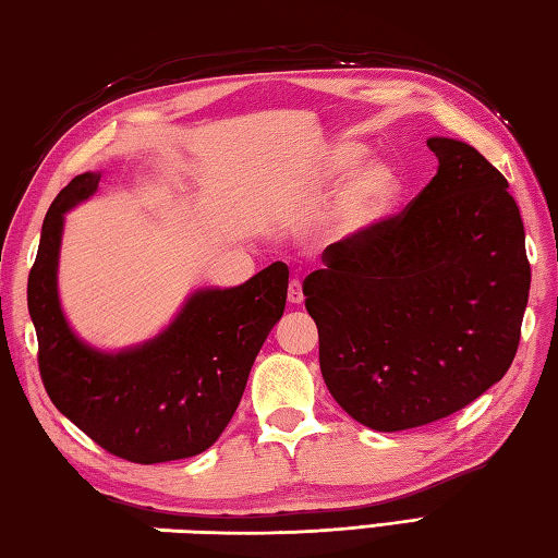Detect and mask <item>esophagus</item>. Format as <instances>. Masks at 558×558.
Wrapping results in <instances>:
<instances>
[{"label": "esophagus", "instance_id": "34e87169", "mask_svg": "<svg viewBox=\"0 0 558 558\" xmlns=\"http://www.w3.org/2000/svg\"><path fill=\"white\" fill-rule=\"evenodd\" d=\"M289 303H293V306H301L303 303V289L299 279H291L289 283Z\"/></svg>", "mask_w": 558, "mask_h": 558}]
</instances>
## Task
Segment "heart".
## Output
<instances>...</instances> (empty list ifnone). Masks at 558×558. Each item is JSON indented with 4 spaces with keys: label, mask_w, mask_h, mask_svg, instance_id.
I'll list each match as a JSON object with an SVG mask.
<instances>
[{
    "label": "heart",
    "mask_w": 558,
    "mask_h": 558,
    "mask_svg": "<svg viewBox=\"0 0 558 558\" xmlns=\"http://www.w3.org/2000/svg\"><path fill=\"white\" fill-rule=\"evenodd\" d=\"M366 157V145L342 141L332 145L315 167L313 182L320 192H330L344 182L325 218V235L338 243L369 233L391 216L403 196V177L398 167L386 160L364 165Z\"/></svg>",
    "instance_id": "obj_1"
}]
</instances>
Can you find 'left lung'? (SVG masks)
Here are the masks:
<instances>
[{
    "label": "left lung",
    "instance_id": "obj_1",
    "mask_svg": "<svg viewBox=\"0 0 558 558\" xmlns=\"http://www.w3.org/2000/svg\"><path fill=\"white\" fill-rule=\"evenodd\" d=\"M437 174L405 211L325 247L303 281L325 386L378 433L420 427L498 384L530 296L520 208L476 148L429 138Z\"/></svg>",
    "mask_w": 558,
    "mask_h": 558
}]
</instances>
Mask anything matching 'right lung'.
<instances>
[{
    "mask_svg": "<svg viewBox=\"0 0 558 558\" xmlns=\"http://www.w3.org/2000/svg\"><path fill=\"white\" fill-rule=\"evenodd\" d=\"M101 174L75 177L48 208L28 275L38 369L62 415L109 454L133 464L196 457L211 447L243 398L252 362L287 306L289 267L275 262L233 289L192 293L150 342L123 352L84 344L62 315V220L97 192Z\"/></svg>",
    "mask_w": 558,
    "mask_h": 558,
    "instance_id": "add662e5",
    "label": "right lung"
}]
</instances>
